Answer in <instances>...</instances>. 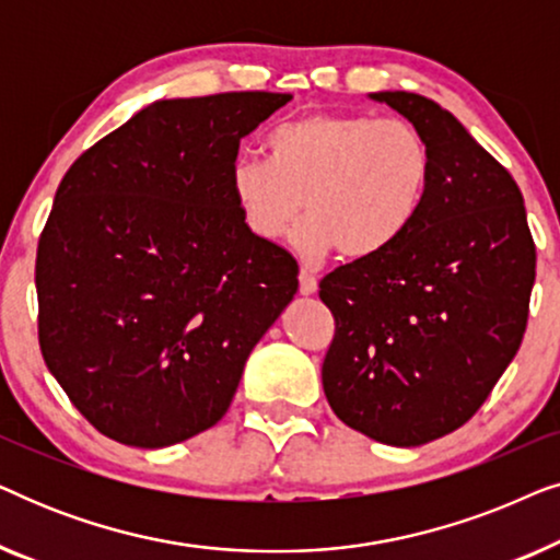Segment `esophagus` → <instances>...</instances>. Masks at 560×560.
<instances>
[{"label": "esophagus", "mask_w": 560, "mask_h": 560, "mask_svg": "<svg viewBox=\"0 0 560 560\" xmlns=\"http://www.w3.org/2000/svg\"><path fill=\"white\" fill-rule=\"evenodd\" d=\"M298 282H301V295H313L318 290V280L316 275L308 272V270H301V275H298Z\"/></svg>", "instance_id": "34e87169"}]
</instances>
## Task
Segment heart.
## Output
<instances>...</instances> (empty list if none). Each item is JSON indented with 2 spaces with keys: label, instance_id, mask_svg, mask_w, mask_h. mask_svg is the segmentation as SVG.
<instances>
[{
  "label": "heart",
  "instance_id": "obj_1",
  "mask_svg": "<svg viewBox=\"0 0 560 560\" xmlns=\"http://www.w3.org/2000/svg\"><path fill=\"white\" fill-rule=\"evenodd\" d=\"M270 160L234 158L229 190L244 226L278 242L303 206L293 236L303 257L341 249L370 259L408 232L433 173L431 144L405 119L370 114H308L267 137Z\"/></svg>",
  "mask_w": 560,
  "mask_h": 560
}]
</instances>
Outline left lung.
I'll list each match as a JSON object with an SVG mask.
<instances>
[{
    "label": "left lung",
    "instance_id": "8db88e82",
    "mask_svg": "<svg viewBox=\"0 0 560 560\" xmlns=\"http://www.w3.org/2000/svg\"><path fill=\"white\" fill-rule=\"evenodd\" d=\"M431 144L425 201L400 240L320 280L336 334L326 400L387 446H423L464 425L515 359L535 282V244L512 175L454 114L377 91Z\"/></svg>",
    "mask_w": 560,
    "mask_h": 560
}]
</instances>
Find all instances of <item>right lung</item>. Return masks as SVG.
<instances>
[{
	"label": "right lung",
	"mask_w": 560,
	"mask_h": 560,
	"mask_svg": "<svg viewBox=\"0 0 560 560\" xmlns=\"http://www.w3.org/2000/svg\"><path fill=\"white\" fill-rule=\"evenodd\" d=\"M163 98L83 152L37 244L40 349L96 431L165 448L217 425L298 290L295 259L244 226L240 140L290 102Z\"/></svg>",
	"instance_id": "right-lung-1"
}]
</instances>
